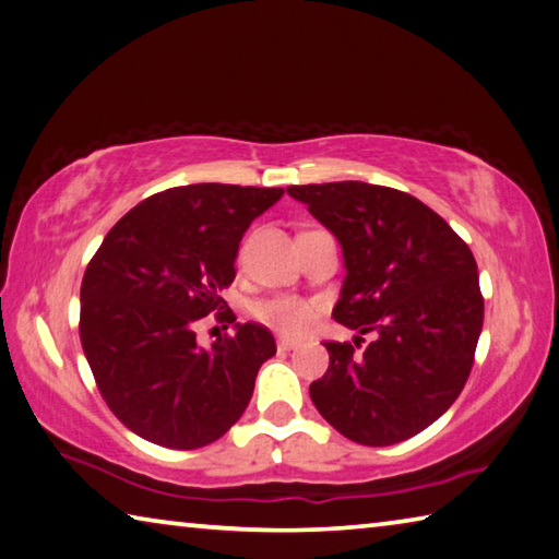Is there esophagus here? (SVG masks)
Masks as SVG:
<instances>
[{
    "label": "esophagus",
    "mask_w": 559,
    "mask_h": 559,
    "mask_svg": "<svg viewBox=\"0 0 559 559\" xmlns=\"http://www.w3.org/2000/svg\"><path fill=\"white\" fill-rule=\"evenodd\" d=\"M276 347H278V352H293V349L300 347V342L298 340H288V337H278Z\"/></svg>",
    "instance_id": "1"
}]
</instances>
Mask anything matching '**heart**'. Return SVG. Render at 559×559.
Listing matches in <instances>:
<instances>
[{"mask_svg": "<svg viewBox=\"0 0 559 559\" xmlns=\"http://www.w3.org/2000/svg\"><path fill=\"white\" fill-rule=\"evenodd\" d=\"M253 314H257L259 322L281 334H302L312 324L318 310H314L312 302L296 296H273L259 300L253 306Z\"/></svg>", "mask_w": 559, "mask_h": 559, "instance_id": "heart-1", "label": "heart"}]
</instances>
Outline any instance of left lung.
<instances>
[{
  "mask_svg": "<svg viewBox=\"0 0 559 559\" xmlns=\"http://www.w3.org/2000/svg\"><path fill=\"white\" fill-rule=\"evenodd\" d=\"M288 195L337 237L347 276L332 318L377 332L361 354L328 342L330 367L310 383L314 408L359 444L413 438L469 379L484 324L469 247L408 192L359 180L290 186Z\"/></svg>",
  "mask_w": 559,
  "mask_h": 559,
  "instance_id": "8db88e82",
  "label": "left lung"
}]
</instances>
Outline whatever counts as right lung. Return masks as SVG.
Returning a JSON list of instances; mask_svg holds the SVG:
<instances>
[{"instance_id": "add662e5", "label": "right lung", "mask_w": 559, "mask_h": 559, "mask_svg": "<svg viewBox=\"0 0 559 559\" xmlns=\"http://www.w3.org/2000/svg\"><path fill=\"white\" fill-rule=\"evenodd\" d=\"M283 188L225 182L168 188L109 229L80 286V342L109 411L168 450L219 440L247 411L273 334L236 322L231 338L197 347L200 317L225 311L239 241Z\"/></svg>"}]
</instances>
